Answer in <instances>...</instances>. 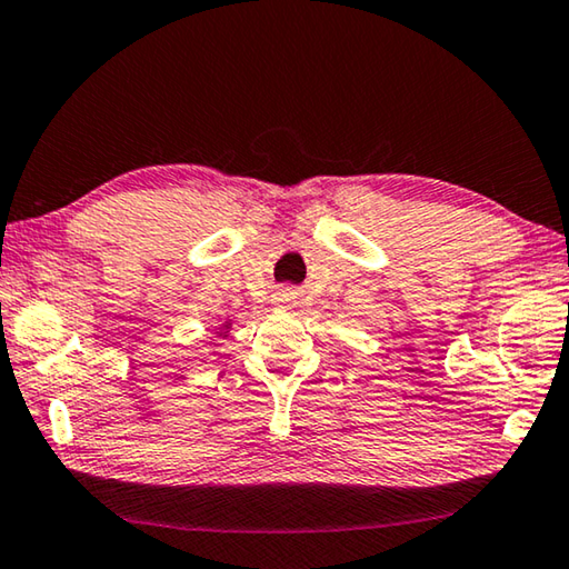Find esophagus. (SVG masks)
<instances>
[{"label":"esophagus","mask_w":569,"mask_h":569,"mask_svg":"<svg viewBox=\"0 0 569 569\" xmlns=\"http://www.w3.org/2000/svg\"><path fill=\"white\" fill-rule=\"evenodd\" d=\"M278 296H281V298H278V301H281V303H291V301H293V293L288 291V288H286V291L278 293Z\"/></svg>","instance_id":"obj_1"}]
</instances>
